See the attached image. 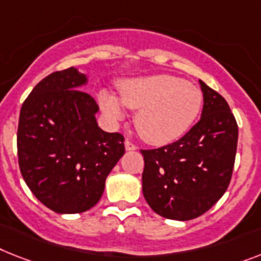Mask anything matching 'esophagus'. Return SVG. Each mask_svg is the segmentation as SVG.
Segmentation results:
<instances>
[{"label":"esophagus","instance_id":"esophagus-1","mask_svg":"<svg viewBox=\"0 0 261 261\" xmlns=\"http://www.w3.org/2000/svg\"><path fill=\"white\" fill-rule=\"evenodd\" d=\"M125 149L126 150H136L137 149V146H136V144H133L130 140H125Z\"/></svg>","mask_w":261,"mask_h":261}]
</instances>
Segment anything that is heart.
<instances>
[{
    "label": "heart",
    "mask_w": 261,
    "mask_h": 261,
    "mask_svg": "<svg viewBox=\"0 0 261 261\" xmlns=\"http://www.w3.org/2000/svg\"><path fill=\"white\" fill-rule=\"evenodd\" d=\"M120 100L108 92L98 96L111 121L124 118V108L139 111L135 124L144 140L154 145L173 143L188 132L203 105V94L192 84L169 74L137 77L118 84Z\"/></svg>",
    "instance_id": "b5f03b06"
}]
</instances>
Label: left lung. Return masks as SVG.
<instances>
[{
  "label": "left lung",
  "mask_w": 261,
  "mask_h": 261,
  "mask_svg": "<svg viewBox=\"0 0 261 261\" xmlns=\"http://www.w3.org/2000/svg\"><path fill=\"white\" fill-rule=\"evenodd\" d=\"M204 107L181 139L141 149L143 193L157 215L187 221L201 216L227 191L233 171L239 128L221 94L200 80Z\"/></svg>",
  "instance_id": "8db88e82"
}]
</instances>
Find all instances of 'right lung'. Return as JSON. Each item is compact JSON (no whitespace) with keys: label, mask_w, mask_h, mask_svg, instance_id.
I'll return each mask as SVG.
<instances>
[{"label":"right lung","mask_w":261,"mask_h":261,"mask_svg":"<svg viewBox=\"0 0 261 261\" xmlns=\"http://www.w3.org/2000/svg\"><path fill=\"white\" fill-rule=\"evenodd\" d=\"M87 81L73 66L51 73L19 112L21 174L32 193L57 213H81L96 205L108 174L125 153L121 133L97 125L98 105L81 90Z\"/></svg>","instance_id":"1"}]
</instances>
